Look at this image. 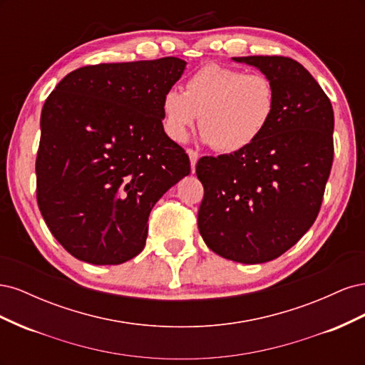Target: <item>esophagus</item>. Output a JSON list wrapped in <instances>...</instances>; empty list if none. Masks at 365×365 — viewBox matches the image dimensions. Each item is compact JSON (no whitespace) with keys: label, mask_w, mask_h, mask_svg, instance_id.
<instances>
[{"label":"esophagus","mask_w":365,"mask_h":365,"mask_svg":"<svg viewBox=\"0 0 365 365\" xmlns=\"http://www.w3.org/2000/svg\"><path fill=\"white\" fill-rule=\"evenodd\" d=\"M187 155H189V158H190L192 173H195V168H196V163H197V158H200V155H197V153L193 149H187Z\"/></svg>","instance_id":"esophagus-1"}]
</instances>
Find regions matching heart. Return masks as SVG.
<instances>
[{
  "mask_svg": "<svg viewBox=\"0 0 365 365\" xmlns=\"http://www.w3.org/2000/svg\"><path fill=\"white\" fill-rule=\"evenodd\" d=\"M277 111V90L268 76L210 63L187 79L182 93L163 97V128L173 141H184L201 115L202 141L224 153L252 146Z\"/></svg>",
  "mask_w": 365,
  "mask_h": 365,
  "instance_id": "heart-1",
  "label": "heart"
}]
</instances>
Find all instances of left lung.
<instances>
[{
	"instance_id": "1",
	"label": "left lung",
	"mask_w": 365,
	"mask_h": 365,
	"mask_svg": "<svg viewBox=\"0 0 365 365\" xmlns=\"http://www.w3.org/2000/svg\"><path fill=\"white\" fill-rule=\"evenodd\" d=\"M277 90L267 132L245 150L202 157L197 228L217 256L264 263L294 247L312 227L334 161V109L302 63L283 56H244Z\"/></svg>"
}]
</instances>
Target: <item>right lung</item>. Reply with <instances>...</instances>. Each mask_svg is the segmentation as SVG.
Instances as JSON below:
<instances>
[{
  "mask_svg": "<svg viewBox=\"0 0 365 365\" xmlns=\"http://www.w3.org/2000/svg\"><path fill=\"white\" fill-rule=\"evenodd\" d=\"M180 58L77 68L41 113L36 197L51 235L71 256L120 264L145 248L152 207L190 161L163 128V97Z\"/></svg>",
  "mask_w": 365,
  "mask_h": 365,
  "instance_id": "add662e5",
  "label": "right lung"
}]
</instances>
